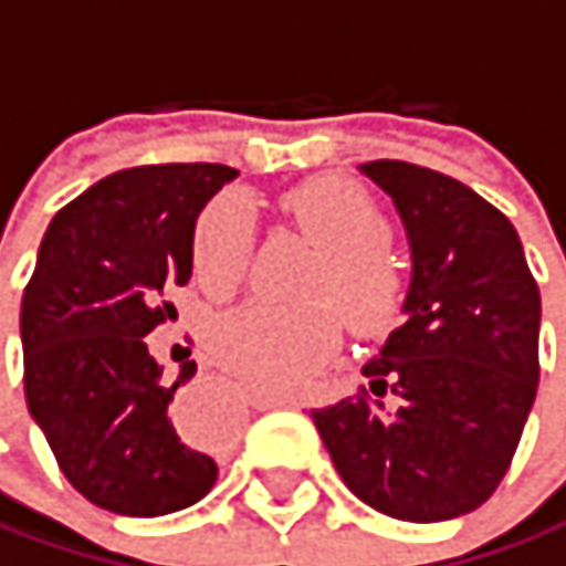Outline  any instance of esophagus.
I'll list each match as a JSON object with an SVG mask.
<instances>
[{"label":"esophagus","mask_w":566,"mask_h":566,"mask_svg":"<svg viewBox=\"0 0 566 566\" xmlns=\"http://www.w3.org/2000/svg\"><path fill=\"white\" fill-rule=\"evenodd\" d=\"M228 392L214 389V386H193L190 392L180 396L174 419L184 439H197V442H211V439H224L228 426H231V412H228ZM285 396H254L258 409H277L285 406Z\"/></svg>","instance_id":"1"}]
</instances>
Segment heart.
<instances>
[{
	"instance_id": "1",
	"label": "heart",
	"mask_w": 566,
	"mask_h": 566,
	"mask_svg": "<svg viewBox=\"0 0 566 566\" xmlns=\"http://www.w3.org/2000/svg\"><path fill=\"white\" fill-rule=\"evenodd\" d=\"M285 211L322 248L302 305H244L211 328V352L224 369L261 392H292L332 358L342 318L355 332H382L402 298V277L386 251L389 224L358 184L325 174L285 193ZM254 214L248 200L224 193L205 208L193 228V268L200 281L224 295L244 277ZM332 297L331 303L327 298Z\"/></svg>"
}]
</instances>
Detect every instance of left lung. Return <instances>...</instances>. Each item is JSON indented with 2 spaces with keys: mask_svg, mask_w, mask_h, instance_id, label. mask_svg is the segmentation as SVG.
<instances>
[{
  "mask_svg": "<svg viewBox=\"0 0 566 566\" xmlns=\"http://www.w3.org/2000/svg\"><path fill=\"white\" fill-rule=\"evenodd\" d=\"M409 241L402 325L358 396L312 409L345 486L373 510L453 520L490 500L534 409L541 292L516 228L467 184L402 160L361 164Z\"/></svg>",
  "mask_w": 566,
  "mask_h": 566,
  "instance_id": "8db88e82",
  "label": "left lung"
}]
</instances>
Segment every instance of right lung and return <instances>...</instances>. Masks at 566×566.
<instances>
[{
  "instance_id": "right-lung-1",
  "label": "right lung",
  "mask_w": 566,
  "mask_h": 566,
  "mask_svg": "<svg viewBox=\"0 0 566 566\" xmlns=\"http://www.w3.org/2000/svg\"><path fill=\"white\" fill-rule=\"evenodd\" d=\"M238 177L221 164L116 170L46 228L22 295L25 406L63 476L119 516H164L208 496L218 463L174 419L180 386L147 335L177 318L167 295L190 281L193 228Z\"/></svg>"
}]
</instances>
